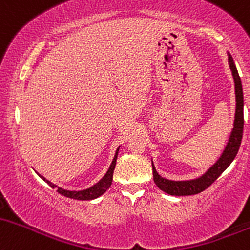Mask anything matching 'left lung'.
Returning a JSON list of instances; mask_svg holds the SVG:
<instances>
[{
    "label": "left lung",
    "instance_id": "1",
    "mask_svg": "<svg viewBox=\"0 0 250 250\" xmlns=\"http://www.w3.org/2000/svg\"><path fill=\"white\" fill-rule=\"evenodd\" d=\"M228 61L229 67H230L232 73V78H234L235 97H236V111H235L234 128H232L230 137H229L228 144H227V146L224 148L222 155L218 158V161L204 175H202L201 177L196 179H191V181H169L167 178H163L158 175V172L156 171L152 163L153 181H155L156 186L164 192L169 193V195L189 196L204 191L207 188H209L216 179L220 177L221 173L231 164V162L234 161L235 157L237 155L238 148H240L241 145V140H242L243 124H245V120H243V91L236 66H235L234 60H232L231 55L229 53Z\"/></svg>",
    "mask_w": 250,
    "mask_h": 250
}]
</instances>
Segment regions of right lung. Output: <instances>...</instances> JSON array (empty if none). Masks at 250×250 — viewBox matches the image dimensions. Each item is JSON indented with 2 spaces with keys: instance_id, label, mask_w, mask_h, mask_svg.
I'll use <instances>...</instances> for the list:
<instances>
[{
  "instance_id": "1",
  "label": "right lung",
  "mask_w": 250,
  "mask_h": 250,
  "mask_svg": "<svg viewBox=\"0 0 250 250\" xmlns=\"http://www.w3.org/2000/svg\"><path fill=\"white\" fill-rule=\"evenodd\" d=\"M118 151H119V147L117 148L116 155H114L113 161H112L111 167H108V170H107V172H106V175L104 176V177L100 179V181L98 182L97 184H94L93 187L88 188V189H86V190H81V191H69V190H64V189H62V188H58V192L60 193V195L66 196V197H68V198H73V200H80V201L94 200V198H97V197H99V196H102L103 193L105 192L106 190H107L108 188L111 187V184H112V178H113V171H114V167H116ZM39 176H40V175H39ZM40 177L43 179V181L46 182V183H48L52 188H57V186H55V184H53L52 182L47 181V179L44 178L43 176H40Z\"/></svg>"
}]
</instances>
